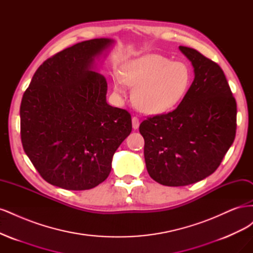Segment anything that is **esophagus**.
I'll return each mask as SVG.
<instances>
[{
	"mask_svg": "<svg viewBox=\"0 0 253 253\" xmlns=\"http://www.w3.org/2000/svg\"><path fill=\"white\" fill-rule=\"evenodd\" d=\"M139 125H140L139 119L137 118V117H133V118H132V126H133V128H134V129H138Z\"/></svg>",
	"mask_w": 253,
	"mask_h": 253,
	"instance_id": "esophagus-1",
	"label": "esophagus"
}]
</instances>
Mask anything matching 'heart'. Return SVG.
I'll use <instances>...</instances> for the list:
<instances>
[{"mask_svg": "<svg viewBox=\"0 0 253 253\" xmlns=\"http://www.w3.org/2000/svg\"><path fill=\"white\" fill-rule=\"evenodd\" d=\"M191 81L189 66L157 53H145L127 60L113 77L114 93L133 86L132 100L143 113L163 114L173 109L186 95Z\"/></svg>", "mask_w": 253, "mask_h": 253, "instance_id": "heart-1", "label": "heart"}]
</instances>
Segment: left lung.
Returning a JSON list of instances; mask_svg holds the SVG:
<instances>
[{"instance_id":"8db88e82","label":"left lung","mask_w":253,"mask_h":253,"mask_svg":"<svg viewBox=\"0 0 253 253\" xmlns=\"http://www.w3.org/2000/svg\"><path fill=\"white\" fill-rule=\"evenodd\" d=\"M192 63L194 80L173 112L148 118L139 132L151 177L160 185L188 186L215 171L231 147L236 102L218 64L179 46Z\"/></svg>"}]
</instances>
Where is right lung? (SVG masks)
<instances>
[{
    "label": "right lung",
    "mask_w": 253,
    "mask_h": 253,
    "mask_svg": "<svg viewBox=\"0 0 253 253\" xmlns=\"http://www.w3.org/2000/svg\"><path fill=\"white\" fill-rule=\"evenodd\" d=\"M114 43L100 38L58 52L38 68L23 95V149L52 186L75 191L98 186L132 132L131 115L108 104V83L96 72V59Z\"/></svg>",
    "instance_id": "obj_1"
}]
</instances>
